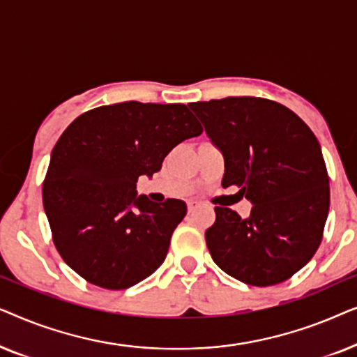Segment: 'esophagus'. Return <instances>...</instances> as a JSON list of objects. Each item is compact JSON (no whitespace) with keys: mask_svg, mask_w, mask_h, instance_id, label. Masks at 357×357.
<instances>
[{"mask_svg":"<svg viewBox=\"0 0 357 357\" xmlns=\"http://www.w3.org/2000/svg\"><path fill=\"white\" fill-rule=\"evenodd\" d=\"M198 206H199V203L195 202V199H190V202L187 203V208H188V213H190V214H193L195 209H197Z\"/></svg>","mask_w":357,"mask_h":357,"instance_id":"1","label":"esophagus"}]
</instances>
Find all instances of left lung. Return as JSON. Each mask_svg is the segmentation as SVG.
<instances>
[{
  "instance_id": "obj_1",
  "label": "left lung",
  "mask_w": 357,
  "mask_h": 357,
  "mask_svg": "<svg viewBox=\"0 0 357 357\" xmlns=\"http://www.w3.org/2000/svg\"><path fill=\"white\" fill-rule=\"evenodd\" d=\"M224 155L222 187L237 185L250 218L216 206L206 245L216 265L250 286H275L315 255L330 209L319 139L287 107L261 97L190 104Z\"/></svg>"
}]
</instances>
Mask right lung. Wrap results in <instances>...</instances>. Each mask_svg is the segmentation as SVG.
Listing matches in <instances>:
<instances>
[{"label": "right lung", "mask_w": 357, "mask_h": 357, "mask_svg": "<svg viewBox=\"0 0 357 357\" xmlns=\"http://www.w3.org/2000/svg\"><path fill=\"white\" fill-rule=\"evenodd\" d=\"M203 133L183 104L121 102L77 116L52 151L43 208L53 243L87 282L120 291L158 270L187 214L182 199L136 195L182 141Z\"/></svg>", "instance_id": "add662e5"}]
</instances>
